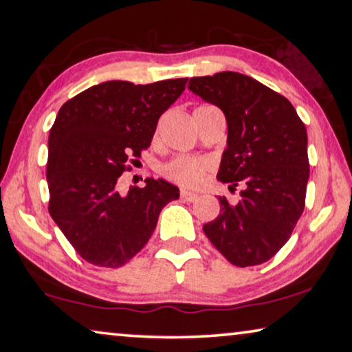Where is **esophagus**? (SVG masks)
Here are the masks:
<instances>
[{"mask_svg":"<svg viewBox=\"0 0 352 352\" xmlns=\"http://www.w3.org/2000/svg\"><path fill=\"white\" fill-rule=\"evenodd\" d=\"M197 197H199V194H195V192H190L186 189L181 190V199L184 201H194V200H197Z\"/></svg>","mask_w":352,"mask_h":352,"instance_id":"34e87169","label":"esophagus"}]
</instances>
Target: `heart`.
Returning a JSON list of instances; mask_svg holds the SVG:
<instances>
[{
  "label": "heart",
  "instance_id": "heart-1",
  "mask_svg": "<svg viewBox=\"0 0 352 352\" xmlns=\"http://www.w3.org/2000/svg\"><path fill=\"white\" fill-rule=\"evenodd\" d=\"M210 109V107H199ZM197 109V110H199ZM210 162L195 157H177L163 166V176L184 187H199L204 184Z\"/></svg>",
  "mask_w": 352,
  "mask_h": 352
}]
</instances>
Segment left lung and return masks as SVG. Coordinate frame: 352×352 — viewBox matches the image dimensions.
Wrapping results in <instances>:
<instances>
[{"instance_id": "8db88e82", "label": "left lung", "mask_w": 352, "mask_h": 352, "mask_svg": "<svg viewBox=\"0 0 352 352\" xmlns=\"http://www.w3.org/2000/svg\"><path fill=\"white\" fill-rule=\"evenodd\" d=\"M189 89L223 110L228 147L216 177L243 187L237 204L219 197L221 213L204 232L229 263L256 266L287 243L305 210L306 126L290 100L248 75L197 76Z\"/></svg>"}]
</instances>
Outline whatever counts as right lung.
Wrapping results in <instances>:
<instances>
[{
  "label": "right lung",
  "instance_id": "1",
  "mask_svg": "<svg viewBox=\"0 0 352 352\" xmlns=\"http://www.w3.org/2000/svg\"><path fill=\"white\" fill-rule=\"evenodd\" d=\"M187 78L134 85L112 80L67 100L47 139L50 214L78 254L94 266L120 267L142 250L163 206L179 199L165 179L120 194L128 157L151 146L160 115Z\"/></svg>",
  "mask_w": 352,
  "mask_h": 352
}]
</instances>
